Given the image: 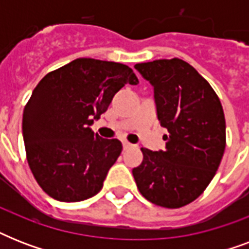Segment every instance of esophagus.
Masks as SVG:
<instances>
[{
    "instance_id": "34e87169",
    "label": "esophagus",
    "mask_w": 249,
    "mask_h": 249,
    "mask_svg": "<svg viewBox=\"0 0 249 249\" xmlns=\"http://www.w3.org/2000/svg\"><path fill=\"white\" fill-rule=\"evenodd\" d=\"M123 146H124V148H130V147H133V144H132V143H129L128 141H124V142H123Z\"/></svg>"
}]
</instances>
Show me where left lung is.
<instances>
[{
  "label": "left lung",
  "instance_id": "obj_1",
  "mask_svg": "<svg viewBox=\"0 0 249 249\" xmlns=\"http://www.w3.org/2000/svg\"><path fill=\"white\" fill-rule=\"evenodd\" d=\"M154 86L160 125L168 129L165 150L142 147L133 169L148 201L177 209L200 196L214 177L226 147V123L220 98L209 83L178 58L134 66Z\"/></svg>",
  "mask_w": 249,
  "mask_h": 249
}]
</instances>
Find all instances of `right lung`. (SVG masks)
<instances>
[{"label": "right lung", "instance_id": "1", "mask_svg": "<svg viewBox=\"0 0 249 249\" xmlns=\"http://www.w3.org/2000/svg\"><path fill=\"white\" fill-rule=\"evenodd\" d=\"M125 84H138L132 68L91 58L72 60L37 84L23 112V140L31 172L49 196L75 203L101 191L123 144L90 125Z\"/></svg>", "mask_w": 249, "mask_h": 249}]
</instances>
